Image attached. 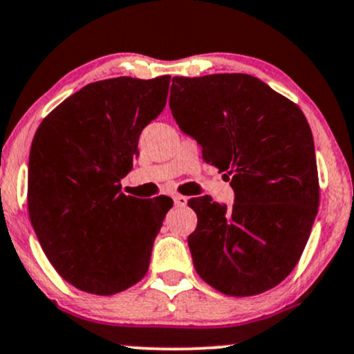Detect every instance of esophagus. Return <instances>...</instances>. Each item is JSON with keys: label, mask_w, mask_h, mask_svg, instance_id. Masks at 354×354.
Returning a JSON list of instances; mask_svg holds the SVG:
<instances>
[{"label": "esophagus", "mask_w": 354, "mask_h": 354, "mask_svg": "<svg viewBox=\"0 0 354 354\" xmlns=\"http://www.w3.org/2000/svg\"><path fill=\"white\" fill-rule=\"evenodd\" d=\"M173 201H174V204L178 205V207H185V205L187 204V198H186V196H181V194L173 196Z\"/></svg>", "instance_id": "1"}]
</instances>
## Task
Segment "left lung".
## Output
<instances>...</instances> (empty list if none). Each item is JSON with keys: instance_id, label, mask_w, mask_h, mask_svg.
I'll return each instance as SVG.
<instances>
[{"instance_id": "left-lung-1", "label": "left lung", "mask_w": 354, "mask_h": 354, "mask_svg": "<svg viewBox=\"0 0 354 354\" xmlns=\"http://www.w3.org/2000/svg\"><path fill=\"white\" fill-rule=\"evenodd\" d=\"M169 109L227 171L232 209L191 199L198 227L187 236L198 274L235 297L261 294L294 270L319 210L314 137L306 115L261 80L243 73L174 77Z\"/></svg>"}]
</instances>
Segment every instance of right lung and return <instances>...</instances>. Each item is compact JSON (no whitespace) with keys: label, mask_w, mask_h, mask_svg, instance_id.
Masks as SVG:
<instances>
[{"label":"right lung","mask_w":354,"mask_h":354,"mask_svg":"<svg viewBox=\"0 0 354 354\" xmlns=\"http://www.w3.org/2000/svg\"><path fill=\"white\" fill-rule=\"evenodd\" d=\"M169 75L89 83L39 125L28 207L40 247L75 288L111 296L147 274L168 199L120 192L138 137L167 104Z\"/></svg>","instance_id":"obj_1"}]
</instances>
